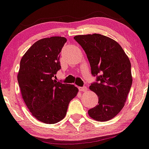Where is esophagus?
<instances>
[{"label":"esophagus","instance_id":"obj_1","mask_svg":"<svg viewBox=\"0 0 149 149\" xmlns=\"http://www.w3.org/2000/svg\"><path fill=\"white\" fill-rule=\"evenodd\" d=\"M79 91H80V92H86V91H88V88L86 86H83V87L79 88Z\"/></svg>","mask_w":149,"mask_h":149}]
</instances>
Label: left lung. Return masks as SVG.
<instances>
[{
	"label": "left lung",
	"mask_w": 149,
	"mask_h": 149,
	"mask_svg": "<svg viewBox=\"0 0 149 149\" xmlns=\"http://www.w3.org/2000/svg\"><path fill=\"white\" fill-rule=\"evenodd\" d=\"M74 39L86 52L91 74L99 82L89 87L98 96L99 104L88 113L96 121H109L122 110L131 88L130 59L121 45L107 36L93 33Z\"/></svg>",
	"instance_id": "8db88e82"
}]
</instances>
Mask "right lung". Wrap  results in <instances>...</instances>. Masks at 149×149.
Returning a JSON list of instances; mask_svg holds the SVG:
<instances>
[{"mask_svg": "<svg viewBox=\"0 0 149 149\" xmlns=\"http://www.w3.org/2000/svg\"><path fill=\"white\" fill-rule=\"evenodd\" d=\"M62 36L35 42L20 61L17 80L21 94L32 116L45 124H56L65 117L78 88L54 80L61 69L60 53L66 42Z\"/></svg>", "mask_w": 149, "mask_h": 149, "instance_id": "1", "label": "right lung"}]
</instances>
